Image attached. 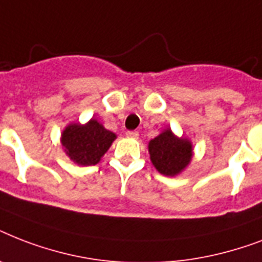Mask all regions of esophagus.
I'll list each match as a JSON object with an SVG mask.
<instances>
[{
  "label": "esophagus",
  "instance_id": "obj_1",
  "mask_svg": "<svg viewBox=\"0 0 262 262\" xmlns=\"http://www.w3.org/2000/svg\"><path fill=\"white\" fill-rule=\"evenodd\" d=\"M126 136L129 139H137L139 137V132L136 130H127L126 132Z\"/></svg>",
  "mask_w": 262,
  "mask_h": 262
}]
</instances>
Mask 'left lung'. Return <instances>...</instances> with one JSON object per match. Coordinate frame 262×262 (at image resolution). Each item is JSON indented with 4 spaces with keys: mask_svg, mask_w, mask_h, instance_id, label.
<instances>
[{
    "mask_svg": "<svg viewBox=\"0 0 262 262\" xmlns=\"http://www.w3.org/2000/svg\"><path fill=\"white\" fill-rule=\"evenodd\" d=\"M148 148L156 170L167 177L179 174L191 159V144L175 137L170 129L151 140Z\"/></svg>",
    "mask_w": 262,
    "mask_h": 262,
    "instance_id": "obj_1",
    "label": "left lung"
}]
</instances>
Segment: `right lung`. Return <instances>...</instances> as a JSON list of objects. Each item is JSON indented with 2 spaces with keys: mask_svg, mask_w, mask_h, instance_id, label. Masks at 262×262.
Here are the masks:
<instances>
[{
  "mask_svg": "<svg viewBox=\"0 0 262 262\" xmlns=\"http://www.w3.org/2000/svg\"><path fill=\"white\" fill-rule=\"evenodd\" d=\"M115 135L95 119L87 125H69L62 133V145L68 156L81 166H94L110 148Z\"/></svg>",
  "mask_w": 262,
  "mask_h": 262,
  "instance_id": "1",
  "label": "right lung"
}]
</instances>
